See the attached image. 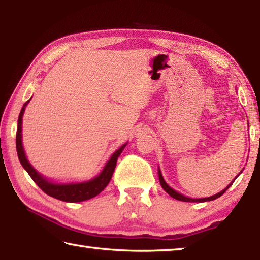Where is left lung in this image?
Listing matches in <instances>:
<instances>
[{
  "label": "left lung",
  "mask_w": 260,
  "mask_h": 260,
  "mask_svg": "<svg viewBox=\"0 0 260 260\" xmlns=\"http://www.w3.org/2000/svg\"><path fill=\"white\" fill-rule=\"evenodd\" d=\"M158 177H159V181H160V184H161V187H162V189H164V190L169 193V195L171 196V197H173V199H175V200H178V201H182V202H199V203H202V202H209V201H213V200H217V199H219L220 196L222 195V193H225V191L227 190L228 188H230L232 184H233V182H234V180L236 179H234L233 180V182L232 183H230L228 184V186L223 189V190H221L220 192H218V193H215V195H213V196H211V197H205V199H190V197H187V196H184V195H182V193H180V192H178V191H175L173 188H171L169 184H167L166 182H165V180H164V178H162V175H161V173H160V170H158Z\"/></svg>",
  "instance_id": "obj_1"
}]
</instances>
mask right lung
<instances>
[{
    "instance_id": "1",
    "label": "right lung",
    "mask_w": 260,
    "mask_h": 260,
    "mask_svg": "<svg viewBox=\"0 0 260 260\" xmlns=\"http://www.w3.org/2000/svg\"><path fill=\"white\" fill-rule=\"evenodd\" d=\"M29 100L24 104V107L21 108V111L18 117V128H17V134H16V148H17V153H18V158L20 164L23 165L24 169L27 171L29 177L32 178L33 181L40 187L43 191H45L47 195H49L54 199H57L59 201L69 202V203H77V202H82L87 201L95 197L96 195L103 190V189L108 186L110 180L112 178L114 167H116L118 157L120 156V153L124 150L126 144H122V146L113 152L111 158L108 160L107 164H105L104 169L102 170L98 177L94 179L88 180L85 182H77V183H55L52 181H49L47 178L42 177V175L37 172V170L29 164V161L26 158L24 148H23V142H21V125H23V116L26 105L28 104Z\"/></svg>"
}]
</instances>
